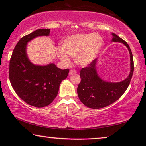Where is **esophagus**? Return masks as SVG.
<instances>
[{
    "mask_svg": "<svg viewBox=\"0 0 146 146\" xmlns=\"http://www.w3.org/2000/svg\"><path fill=\"white\" fill-rule=\"evenodd\" d=\"M75 73H76V71L75 70H71L70 71V73H69V74H70V75H73V74H75Z\"/></svg>",
    "mask_w": 146,
    "mask_h": 146,
    "instance_id": "esophagus-1",
    "label": "esophagus"
}]
</instances>
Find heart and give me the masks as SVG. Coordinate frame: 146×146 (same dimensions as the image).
Here are the masks:
<instances>
[{"instance_id":"b5f03b06","label":"heart","mask_w":146,"mask_h":146,"mask_svg":"<svg viewBox=\"0 0 146 146\" xmlns=\"http://www.w3.org/2000/svg\"><path fill=\"white\" fill-rule=\"evenodd\" d=\"M102 44V38L97 33L72 35L64 39L57 55L66 65L70 63L69 56L75 58L78 65L87 66L96 58Z\"/></svg>"}]
</instances>
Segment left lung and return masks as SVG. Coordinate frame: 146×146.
Here are the masks:
<instances>
[{"label":"left lung","instance_id":"8db88e82","mask_svg":"<svg viewBox=\"0 0 146 146\" xmlns=\"http://www.w3.org/2000/svg\"><path fill=\"white\" fill-rule=\"evenodd\" d=\"M112 42L123 43L127 47L130 54V73L127 78L119 82H110L102 80L97 72V59L89 64L87 67L80 70L81 78L77 88V93L86 106L92 109L106 107L117 101L122 96L129 85L134 71V62L131 50L126 42L112 33Z\"/></svg>","mask_w":146,"mask_h":146}]
</instances>
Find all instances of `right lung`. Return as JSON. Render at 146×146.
<instances>
[{"label":"right lung","instance_id":"1","mask_svg":"<svg viewBox=\"0 0 146 146\" xmlns=\"http://www.w3.org/2000/svg\"><path fill=\"white\" fill-rule=\"evenodd\" d=\"M49 29H39L23 36L17 44L9 61V77L17 95L36 108L48 106L57 95L62 81L67 78L69 69L61 70L51 63L35 65L26 53L28 42L40 36H48Z\"/></svg>","mask_w":146,"mask_h":146}]
</instances>
